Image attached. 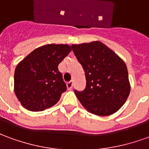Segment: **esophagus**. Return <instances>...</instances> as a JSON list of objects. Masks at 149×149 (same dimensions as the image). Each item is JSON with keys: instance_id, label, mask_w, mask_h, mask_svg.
Here are the masks:
<instances>
[{"instance_id": "34e87169", "label": "esophagus", "mask_w": 149, "mask_h": 149, "mask_svg": "<svg viewBox=\"0 0 149 149\" xmlns=\"http://www.w3.org/2000/svg\"><path fill=\"white\" fill-rule=\"evenodd\" d=\"M66 85H67V88H68V90H71L72 88L73 82H72V81H69V82H68V83L66 84Z\"/></svg>"}]
</instances>
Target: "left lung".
I'll return each instance as SVG.
<instances>
[{
	"instance_id": "left-lung-1",
	"label": "left lung",
	"mask_w": 149,
	"mask_h": 149,
	"mask_svg": "<svg viewBox=\"0 0 149 149\" xmlns=\"http://www.w3.org/2000/svg\"><path fill=\"white\" fill-rule=\"evenodd\" d=\"M72 49L83 67L86 87L75 90L88 112L101 116L118 111L130 93L127 66L116 52L100 41L72 45Z\"/></svg>"
}]
</instances>
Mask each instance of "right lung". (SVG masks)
<instances>
[{
	"label": "right lung",
	"instance_id": "right-lung-1",
	"mask_svg": "<svg viewBox=\"0 0 149 149\" xmlns=\"http://www.w3.org/2000/svg\"><path fill=\"white\" fill-rule=\"evenodd\" d=\"M68 45L40 46L17 65L14 92L21 105L32 112H40L55 105L66 84L58 65L71 52Z\"/></svg>",
	"mask_w": 149,
	"mask_h": 149
}]
</instances>
